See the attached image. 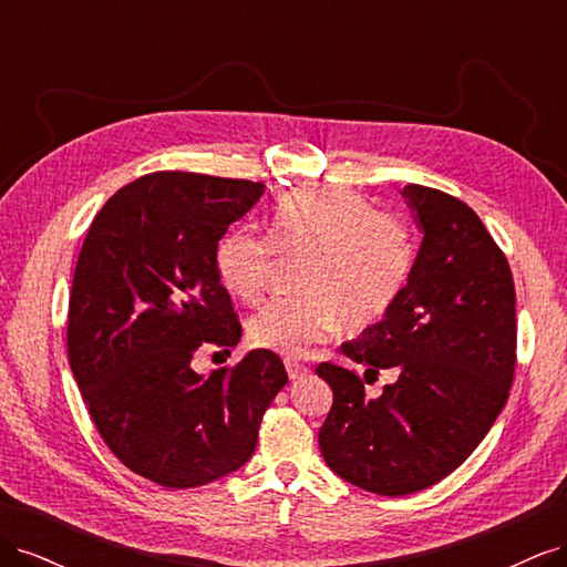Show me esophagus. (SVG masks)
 <instances>
[{
    "instance_id": "34e87169",
    "label": "esophagus",
    "mask_w": 567,
    "mask_h": 567,
    "mask_svg": "<svg viewBox=\"0 0 567 567\" xmlns=\"http://www.w3.org/2000/svg\"><path fill=\"white\" fill-rule=\"evenodd\" d=\"M286 371H288V379L296 381V379H302V375L310 371V369H307L300 362H293V359H286Z\"/></svg>"
}]
</instances>
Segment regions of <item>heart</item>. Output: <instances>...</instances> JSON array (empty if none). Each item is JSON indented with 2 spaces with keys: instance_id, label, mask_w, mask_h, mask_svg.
Masks as SVG:
<instances>
[{
  "instance_id": "1",
  "label": "heart",
  "mask_w": 567,
  "mask_h": 567,
  "mask_svg": "<svg viewBox=\"0 0 567 567\" xmlns=\"http://www.w3.org/2000/svg\"><path fill=\"white\" fill-rule=\"evenodd\" d=\"M277 252L307 255L298 296L267 300L248 319L255 348L302 357L342 321L350 329L381 319L409 279L411 238L404 221L342 186H307L281 198L269 236L238 227L221 236L217 279L234 298L252 302L267 286Z\"/></svg>"
}]
</instances>
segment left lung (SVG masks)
<instances>
[{
	"label": "left lung",
	"instance_id": "1",
	"mask_svg": "<svg viewBox=\"0 0 567 567\" xmlns=\"http://www.w3.org/2000/svg\"><path fill=\"white\" fill-rule=\"evenodd\" d=\"M421 248L379 323L342 342L352 362L398 371L369 400L357 373L323 362L333 390L319 431L329 468L383 496L431 487L477 447L508 400L516 369V288L506 255L466 203L406 184Z\"/></svg>",
	"mask_w": 567,
	"mask_h": 567
}]
</instances>
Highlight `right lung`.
<instances>
[{
  "instance_id": "obj_1",
  "label": "right lung",
  "mask_w": 567,
  "mask_h": 567,
  "mask_svg": "<svg viewBox=\"0 0 567 567\" xmlns=\"http://www.w3.org/2000/svg\"><path fill=\"white\" fill-rule=\"evenodd\" d=\"M262 194L260 182L153 173L113 194L82 244L68 359L109 450L163 487L241 468L288 383L271 350L208 375L192 367L203 342L229 352L241 340L215 252Z\"/></svg>"
}]
</instances>
